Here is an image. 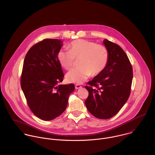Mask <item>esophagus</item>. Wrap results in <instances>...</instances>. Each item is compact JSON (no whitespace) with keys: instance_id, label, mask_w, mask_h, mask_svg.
<instances>
[{"instance_id":"34e87169","label":"esophagus","mask_w":155,"mask_h":155,"mask_svg":"<svg viewBox=\"0 0 155 155\" xmlns=\"http://www.w3.org/2000/svg\"><path fill=\"white\" fill-rule=\"evenodd\" d=\"M81 88H82V87H81L80 85H79V84H76V85H75V88L76 89Z\"/></svg>"}]
</instances>
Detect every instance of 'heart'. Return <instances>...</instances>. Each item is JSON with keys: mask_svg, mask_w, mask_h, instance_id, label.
<instances>
[{"mask_svg": "<svg viewBox=\"0 0 155 155\" xmlns=\"http://www.w3.org/2000/svg\"><path fill=\"white\" fill-rule=\"evenodd\" d=\"M69 51L60 50L57 55L60 64L65 69L72 68L75 60L79 67L71 70L66 75L68 82L82 84L92 74H100L107 66L109 59L107 48L84 39H77L68 45Z\"/></svg>", "mask_w": 155, "mask_h": 155, "instance_id": "1", "label": "heart"}]
</instances>
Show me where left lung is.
Wrapping results in <instances>:
<instances>
[{
	"label": "left lung",
	"instance_id": "1",
	"mask_svg": "<svg viewBox=\"0 0 155 155\" xmlns=\"http://www.w3.org/2000/svg\"><path fill=\"white\" fill-rule=\"evenodd\" d=\"M103 43L109 51L108 64L85 86L89 95L85 104L95 117L108 119L119 111L130 97L133 67L120 46L107 39Z\"/></svg>",
	"mask_w": 155,
	"mask_h": 155
}]
</instances>
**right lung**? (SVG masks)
<instances>
[{"label":"right lung","mask_w":155,"mask_h":155,"mask_svg":"<svg viewBox=\"0 0 155 155\" xmlns=\"http://www.w3.org/2000/svg\"><path fill=\"white\" fill-rule=\"evenodd\" d=\"M59 39H45L27 52L23 63L21 87L32 113L44 120L54 119L66 110L74 90L73 84L60 85L64 74L57 55Z\"/></svg>","instance_id":"add662e5"}]
</instances>
